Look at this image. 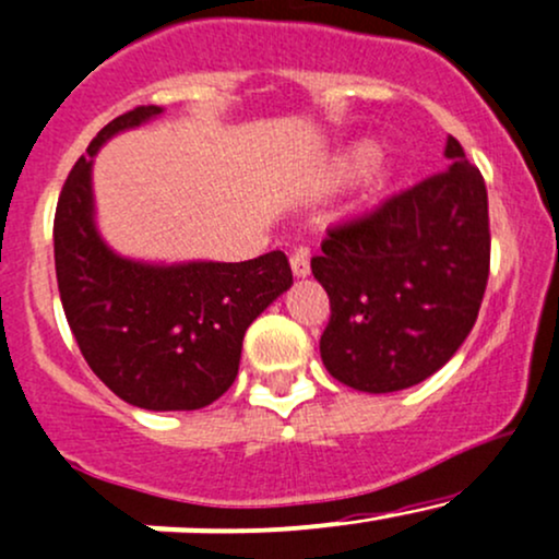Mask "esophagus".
<instances>
[{
	"label": "esophagus",
	"instance_id": "34e87169",
	"mask_svg": "<svg viewBox=\"0 0 559 559\" xmlns=\"http://www.w3.org/2000/svg\"><path fill=\"white\" fill-rule=\"evenodd\" d=\"M292 273H294V278H308L310 275V257L305 249L294 251L292 254Z\"/></svg>",
	"mask_w": 559,
	"mask_h": 559
}]
</instances>
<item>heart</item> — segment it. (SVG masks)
I'll list each match as a JSON object with an SVG mask.
<instances>
[{
    "mask_svg": "<svg viewBox=\"0 0 559 559\" xmlns=\"http://www.w3.org/2000/svg\"><path fill=\"white\" fill-rule=\"evenodd\" d=\"M377 156H379L377 145L369 143V140H360V143L347 145V148L336 153V156L326 164V169H323V186L340 188V186H347V182L358 180L360 175H366V171L373 167Z\"/></svg>",
    "mask_w": 559,
    "mask_h": 559,
    "instance_id": "obj_1",
    "label": "heart"
}]
</instances>
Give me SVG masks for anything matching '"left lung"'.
Returning a JSON list of instances; mask_svg holds the SVG:
<instances>
[{"label":"left lung","instance_id":"1","mask_svg":"<svg viewBox=\"0 0 559 559\" xmlns=\"http://www.w3.org/2000/svg\"><path fill=\"white\" fill-rule=\"evenodd\" d=\"M449 167L323 238L310 267L329 294L323 366L360 392H397L443 369L488 284V193L456 138Z\"/></svg>","mask_w":559,"mask_h":559}]
</instances>
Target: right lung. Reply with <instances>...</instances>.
Listing matches in <instances>:
<instances>
[{
  "label": "right lung",
  "instance_id": "right-lung-1",
  "mask_svg": "<svg viewBox=\"0 0 559 559\" xmlns=\"http://www.w3.org/2000/svg\"><path fill=\"white\" fill-rule=\"evenodd\" d=\"M162 114L127 110L73 164L55 210L60 302L90 369L130 406L195 411L230 388L257 316L292 286L284 251L247 262L153 265L116 254L95 225L92 158L114 134Z\"/></svg>",
  "mask_w": 559,
  "mask_h": 559
}]
</instances>
